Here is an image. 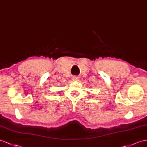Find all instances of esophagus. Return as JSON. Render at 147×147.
Here are the masks:
<instances>
[{
  "mask_svg": "<svg viewBox=\"0 0 147 147\" xmlns=\"http://www.w3.org/2000/svg\"><path fill=\"white\" fill-rule=\"evenodd\" d=\"M73 78V80L74 81H78V80H79V78L77 77V76H74Z\"/></svg>",
  "mask_w": 147,
  "mask_h": 147,
  "instance_id": "obj_1",
  "label": "esophagus"
}]
</instances>
